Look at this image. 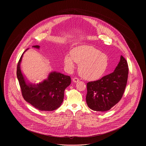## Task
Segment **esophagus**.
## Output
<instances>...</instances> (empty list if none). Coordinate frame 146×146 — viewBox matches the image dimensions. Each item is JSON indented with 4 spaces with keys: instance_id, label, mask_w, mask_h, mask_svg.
I'll return each mask as SVG.
<instances>
[{
    "instance_id": "esophagus-1",
    "label": "esophagus",
    "mask_w": 146,
    "mask_h": 146,
    "mask_svg": "<svg viewBox=\"0 0 146 146\" xmlns=\"http://www.w3.org/2000/svg\"><path fill=\"white\" fill-rule=\"evenodd\" d=\"M72 80H73V82H74V83L78 82L79 80V79L78 78H73L72 79Z\"/></svg>"
}]
</instances>
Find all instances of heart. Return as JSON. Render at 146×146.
<instances>
[{
    "label": "heart",
    "mask_w": 146,
    "mask_h": 146,
    "mask_svg": "<svg viewBox=\"0 0 146 146\" xmlns=\"http://www.w3.org/2000/svg\"><path fill=\"white\" fill-rule=\"evenodd\" d=\"M70 56L64 58V63L67 70L74 68V62L78 65L80 76L87 80H95L104 73L108 64L107 56L95 48L83 45L72 49Z\"/></svg>",
    "instance_id": "b5f03b06"
}]
</instances>
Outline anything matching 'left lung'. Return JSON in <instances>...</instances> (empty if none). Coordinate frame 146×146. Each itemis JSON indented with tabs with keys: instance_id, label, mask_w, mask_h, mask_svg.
<instances>
[{
	"instance_id": "1",
	"label": "left lung",
	"mask_w": 146,
	"mask_h": 146,
	"mask_svg": "<svg viewBox=\"0 0 146 146\" xmlns=\"http://www.w3.org/2000/svg\"><path fill=\"white\" fill-rule=\"evenodd\" d=\"M129 67L121 56L114 71L100 80L87 83L86 101L88 107L95 111L110 110L121 100L127 84Z\"/></svg>"
}]
</instances>
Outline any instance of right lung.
I'll return each mask as SVG.
<instances>
[{
	"instance_id": "obj_1",
	"label": "right lung",
	"mask_w": 146,
	"mask_h": 146,
	"mask_svg": "<svg viewBox=\"0 0 146 146\" xmlns=\"http://www.w3.org/2000/svg\"><path fill=\"white\" fill-rule=\"evenodd\" d=\"M33 47L39 49L40 46L35 45ZM24 52L18 62L16 72L22 96L26 101L38 110L42 111L55 110L62 103L64 90L71 83L70 77L54 72L51 73L48 79L41 83L37 85L27 83L20 67Z\"/></svg>"
}]
</instances>
